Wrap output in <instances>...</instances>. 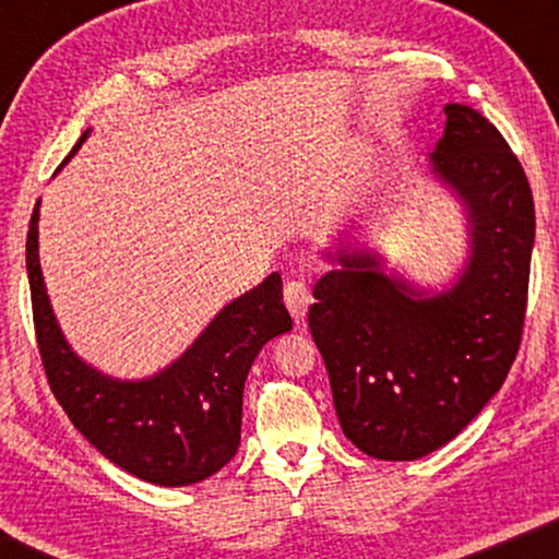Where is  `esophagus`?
Masks as SVG:
<instances>
[{
    "mask_svg": "<svg viewBox=\"0 0 559 559\" xmlns=\"http://www.w3.org/2000/svg\"><path fill=\"white\" fill-rule=\"evenodd\" d=\"M310 302H312L310 287L300 280H289L285 285V305H287V310L293 312L295 323H300V320L305 318V312H308Z\"/></svg>",
    "mask_w": 559,
    "mask_h": 559,
    "instance_id": "esophagus-1",
    "label": "esophagus"
}]
</instances>
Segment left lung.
Returning <instances> with one entry per match:
<instances>
[{"instance_id":"8db88e82","label":"left lung","mask_w":559,"mask_h":559,"mask_svg":"<svg viewBox=\"0 0 559 559\" xmlns=\"http://www.w3.org/2000/svg\"><path fill=\"white\" fill-rule=\"evenodd\" d=\"M432 165L471 211L457 285L419 297L373 257L343 251L308 312L343 432L379 461H417L453 440L501 389L524 331L534 198L522 163L484 114L448 104Z\"/></svg>"}]
</instances>
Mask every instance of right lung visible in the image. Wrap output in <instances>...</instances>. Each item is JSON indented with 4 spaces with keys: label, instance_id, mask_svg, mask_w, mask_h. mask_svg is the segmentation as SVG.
<instances>
[{
    "label": "right lung",
    "instance_id": "right-lung-1",
    "mask_svg": "<svg viewBox=\"0 0 559 559\" xmlns=\"http://www.w3.org/2000/svg\"><path fill=\"white\" fill-rule=\"evenodd\" d=\"M37 209L40 201L27 231L35 338L45 377L68 419L98 453L150 484L190 486L213 476L239 448L241 396L251 364L266 341L293 328L280 274L272 272L226 305L170 369L147 381H114L68 348L52 318L37 259Z\"/></svg>",
    "mask_w": 559,
    "mask_h": 559
}]
</instances>
